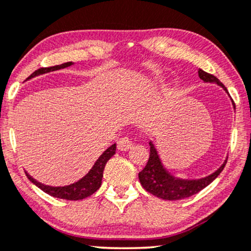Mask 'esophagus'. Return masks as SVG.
Masks as SVG:
<instances>
[{
  "mask_svg": "<svg viewBox=\"0 0 251 251\" xmlns=\"http://www.w3.org/2000/svg\"><path fill=\"white\" fill-rule=\"evenodd\" d=\"M132 146H133V142L128 136H123V138H120L118 142H117V147H118L119 151H128L129 148H132Z\"/></svg>",
  "mask_w": 251,
  "mask_h": 251,
  "instance_id": "esophagus-1",
  "label": "esophagus"
}]
</instances>
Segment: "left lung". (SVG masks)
Instances as JSON below:
<instances>
[{
	"instance_id": "8db88e82",
	"label": "left lung",
	"mask_w": 251,
	"mask_h": 251,
	"mask_svg": "<svg viewBox=\"0 0 251 251\" xmlns=\"http://www.w3.org/2000/svg\"><path fill=\"white\" fill-rule=\"evenodd\" d=\"M198 75L204 82L217 83L221 85L227 91L223 82L219 80L218 77H215L214 75L208 74V73L201 71V69L198 71ZM233 105L235 106V104L233 103ZM149 146H151V149H149L151 151H149L148 162L144 169L139 173V179H140L141 185L144 186L146 191L151 193L153 196H156L157 198L164 199V201H179V199L188 198V197H191L199 191H201L202 189L206 188L208 184H211L220 175V173L224 170L227 163L226 160L223 166L219 168L215 173L205 177V178L192 180L179 179L171 176L164 169L160 158H158L157 151L154 145L149 142Z\"/></svg>"
}]
</instances>
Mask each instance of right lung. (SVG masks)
<instances>
[{
  "mask_svg": "<svg viewBox=\"0 0 251 251\" xmlns=\"http://www.w3.org/2000/svg\"><path fill=\"white\" fill-rule=\"evenodd\" d=\"M71 65H73V62L61 63V65L53 66V67L39 68L28 76V78L34 77V76L40 75V74H45V73H49V72L58 71V69L69 67ZM115 154H116V144H113L111 147L107 148L100 157H98V160L95 162L94 167L91 168L90 171H89L83 178L78 180V182L71 184V185H67V186H58V188H54V186L44 185V184L37 182L36 179L32 178V177L28 175L27 173L25 174H26L27 178L30 179L34 185H37L38 188L43 190L44 192L49 193L50 196L56 197V198H60V199H67V201H81V199H84L87 198V197L91 196L93 193L96 192L97 190L100 188V185H102L104 168H105V164L107 161H109Z\"/></svg>",
  "mask_w": 251,
  "mask_h": 251,
  "instance_id": "1",
  "label": "right lung"
}]
</instances>
